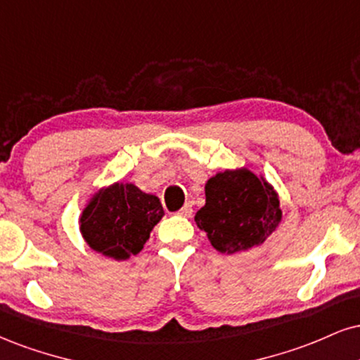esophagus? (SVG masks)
<instances>
[{
  "label": "esophagus",
  "mask_w": 360,
  "mask_h": 360,
  "mask_svg": "<svg viewBox=\"0 0 360 360\" xmlns=\"http://www.w3.org/2000/svg\"><path fill=\"white\" fill-rule=\"evenodd\" d=\"M177 214L183 216V218H191V214H193V205H191V202H186V205L181 207L179 211H177Z\"/></svg>",
  "instance_id": "1"
}]
</instances>
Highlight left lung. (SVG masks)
I'll return each mask as SVG.
<instances>
[{
  "label": "left lung",
  "instance_id": "8db88e82",
  "mask_svg": "<svg viewBox=\"0 0 360 360\" xmlns=\"http://www.w3.org/2000/svg\"><path fill=\"white\" fill-rule=\"evenodd\" d=\"M206 205L194 214L219 253L233 255L265 243L281 223L280 196L263 174L246 167L216 172L205 186Z\"/></svg>",
  "mask_w": 360,
  "mask_h": 360
}]
</instances>
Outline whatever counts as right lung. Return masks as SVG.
Listing matches in <instances>:
<instances>
[{
    "mask_svg": "<svg viewBox=\"0 0 360 360\" xmlns=\"http://www.w3.org/2000/svg\"><path fill=\"white\" fill-rule=\"evenodd\" d=\"M164 210L155 194L132 183H114L95 191L79 218L85 243L103 257L124 262L137 255L161 221Z\"/></svg>",
    "mask_w": 360,
    "mask_h": 360,
    "instance_id": "right-lung-1",
    "label": "right lung"
}]
</instances>
